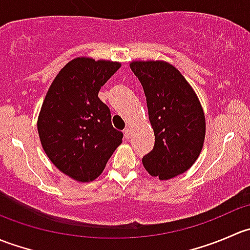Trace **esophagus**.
I'll return each instance as SVG.
<instances>
[{"instance_id": "esophagus-1", "label": "esophagus", "mask_w": 250, "mask_h": 250, "mask_svg": "<svg viewBox=\"0 0 250 250\" xmlns=\"http://www.w3.org/2000/svg\"><path fill=\"white\" fill-rule=\"evenodd\" d=\"M123 133H125V139H129V137H130V129H129V128H125V129L123 130Z\"/></svg>"}]
</instances>
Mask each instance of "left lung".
I'll use <instances>...</instances> for the list:
<instances>
[{
	"instance_id": "8db88e82",
	"label": "left lung",
	"mask_w": 250,
	"mask_h": 250,
	"mask_svg": "<svg viewBox=\"0 0 250 250\" xmlns=\"http://www.w3.org/2000/svg\"><path fill=\"white\" fill-rule=\"evenodd\" d=\"M143 85L155 133L152 151L143 157L145 169L161 180L186 172L203 147L206 118L191 85L165 62H133Z\"/></svg>"
}]
</instances>
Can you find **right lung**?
<instances>
[{
	"label": "right lung",
	"mask_w": 250,
	"mask_h": 250,
	"mask_svg": "<svg viewBox=\"0 0 250 250\" xmlns=\"http://www.w3.org/2000/svg\"><path fill=\"white\" fill-rule=\"evenodd\" d=\"M120 62L76 58L53 81L37 122L40 139L53 165L77 181L102 174L122 143L123 133L111 123L100 88L120 69Z\"/></svg>",
	"instance_id": "obj_1"
}]
</instances>
